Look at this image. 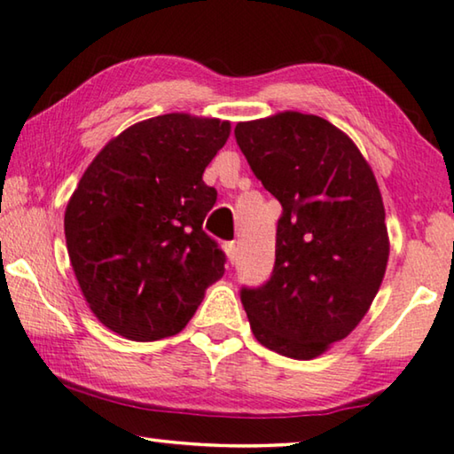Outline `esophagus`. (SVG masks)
<instances>
[{"instance_id": "esophagus-1", "label": "esophagus", "mask_w": 454, "mask_h": 454, "mask_svg": "<svg viewBox=\"0 0 454 454\" xmlns=\"http://www.w3.org/2000/svg\"><path fill=\"white\" fill-rule=\"evenodd\" d=\"M224 250H226L228 261H230V262H234V261H236V245H234V242H226V245H224Z\"/></svg>"}]
</instances>
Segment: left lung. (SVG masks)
Wrapping results in <instances>:
<instances>
[{"label": "left lung", "instance_id": "1", "mask_svg": "<svg viewBox=\"0 0 454 454\" xmlns=\"http://www.w3.org/2000/svg\"><path fill=\"white\" fill-rule=\"evenodd\" d=\"M234 137L283 207L275 267L240 300L256 340L309 361L367 314L389 259L385 207L369 162L342 130L312 114L240 121Z\"/></svg>", "mask_w": 454, "mask_h": 454}]
</instances>
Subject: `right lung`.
<instances>
[{
  "label": "right lung",
  "mask_w": 454,
  "mask_h": 454,
  "mask_svg": "<svg viewBox=\"0 0 454 454\" xmlns=\"http://www.w3.org/2000/svg\"><path fill=\"white\" fill-rule=\"evenodd\" d=\"M230 121L165 114L101 148L65 212L67 250L98 320L130 340L181 333L224 275L226 254L204 232L215 204L204 171Z\"/></svg>",
  "instance_id": "right-lung-1"
}]
</instances>
